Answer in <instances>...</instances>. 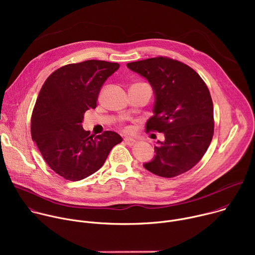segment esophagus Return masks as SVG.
<instances>
[{
    "mask_svg": "<svg viewBox=\"0 0 255 255\" xmlns=\"http://www.w3.org/2000/svg\"><path fill=\"white\" fill-rule=\"evenodd\" d=\"M124 142H125L127 145H129V146H132V145L135 143V140H134L133 138H131V137H125V138H124Z\"/></svg>",
    "mask_w": 255,
    "mask_h": 255,
    "instance_id": "1",
    "label": "esophagus"
}]
</instances>
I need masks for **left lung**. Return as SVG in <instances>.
<instances>
[{"instance_id":"1","label":"left lung","mask_w":255,"mask_h":255,"mask_svg":"<svg viewBox=\"0 0 255 255\" xmlns=\"http://www.w3.org/2000/svg\"><path fill=\"white\" fill-rule=\"evenodd\" d=\"M153 89V116L146 131L164 134L155 155L143 166L150 172L173 177L194 167L213 138V102L204 81L189 65L167 57L127 63Z\"/></svg>"}]
</instances>
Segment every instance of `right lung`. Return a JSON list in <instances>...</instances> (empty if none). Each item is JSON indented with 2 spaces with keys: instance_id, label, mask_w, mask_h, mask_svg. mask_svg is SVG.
I'll return each mask as SVG.
<instances>
[{
  "instance_id": "right-lung-1",
  "label": "right lung",
  "mask_w": 255,
  "mask_h": 255,
  "mask_svg": "<svg viewBox=\"0 0 255 255\" xmlns=\"http://www.w3.org/2000/svg\"><path fill=\"white\" fill-rule=\"evenodd\" d=\"M119 63L86 60L64 65L43 84L31 117V136L49 167L77 181L99 170L122 137L113 131L90 135L85 112L95 109L100 91Z\"/></svg>"
}]
</instances>
